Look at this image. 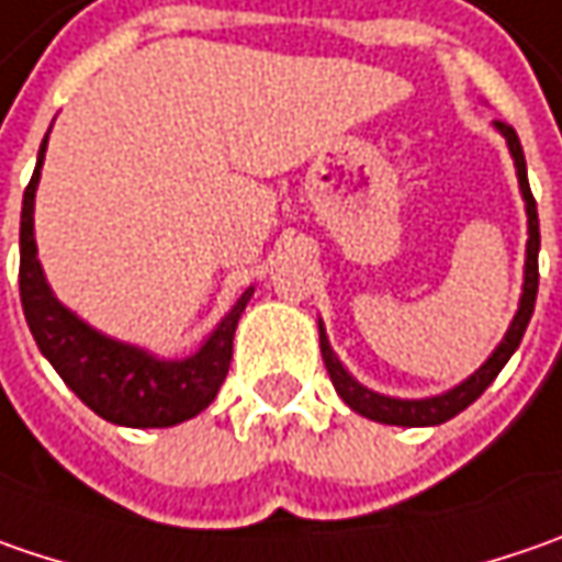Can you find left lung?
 <instances>
[{
    "instance_id": "8db88e82",
    "label": "left lung",
    "mask_w": 562,
    "mask_h": 562,
    "mask_svg": "<svg viewBox=\"0 0 562 562\" xmlns=\"http://www.w3.org/2000/svg\"><path fill=\"white\" fill-rule=\"evenodd\" d=\"M501 135L509 144V154L516 159V172H519V188H522L525 210H528V248H525V285H522V302L519 311L513 317V324L506 329L503 342L497 346V352L491 355L481 368H477L472 378L465 383H459L456 390L443 393V396H434V400H390V396H380L364 390L361 383H355L349 378V371L339 364V358L333 355L327 342V333L321 327V355H324V364H327V374L336 386V393L342 396V403L355 408L358 415L380 422V425H403V427H425V425H443L450 422L452 415H459L462 408L475 403L477 396L494 383V378L503 371V364L509 361V355L519 349L522 342L525 327L531 321V311H535V299H538V248H541V233H538V207H535V198H531V188H528V172H525V154L519 135L513 125L497 122Z\"/></svg>"
}]
</instances>
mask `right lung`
<instances>
[{
	"label": "right lung",
	"instance_id": "1",
	"mask_svg": "<svg viewBox=\"0 0 562 562\" xmlns=\"http://www.w3.org/2000/svg\"><path fill=\"white\" fill-rule=\"evenodd\" d=\"M46 154V137L40 144L37 169L24 188L21 204V307L27 327L37 339L40 352L71 386V393L93 408L100 418L125 427H172L204 412L233 361V336L245 305L255 289H245L223 324L210 333V339L184 361H159L135 346L115 342L110 336L87 327L68 307L56 302L43 280L34 241V194H37L40 166Z\"/></svg>",
	"mask_w": 562,
	"mask_h": 562
}]
</instances>
